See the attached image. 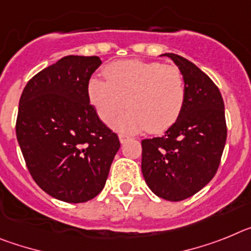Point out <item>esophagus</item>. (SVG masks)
Returning a JSON list of instances; mask_svg holds the SVG:
<instances>
[{
  "mask_svg": "<svg viewBox=\"0 0 251 251\" xmlns=\"http://www.w3.org/2000/svg\"><path fill=\"white\" fill-rule=\"evenodd\" d=\"M119 139H120V143L124 144V143H125V141H127L130 138H128L127 135H125V134H120L119 135Z\"/></svg>",
  "mask_w": 251,
  "mask_h": 251,
  "instance_id": "34e87169",
  "label": "esophagus"
}]
</instances>
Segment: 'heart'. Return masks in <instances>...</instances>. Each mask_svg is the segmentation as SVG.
Here are the masks:
<instances>
[{"label":"heart","instance_id":"obj_1","mask_svg":"<svg viewBox=\"0 0 251 251\" xmlns=\"http://www.w3.org/2000/svg\"><path fill=\"white\" fill-rule=\"evenodd\" d=\"M106 80L92 77L87 96L106 125L112 124L126 106L131 110L117 121L121 132L149 130L162 134L177 123L186 103V80L177 65L130 59L108 64Z\"/></svg>","mask_w":251,"mask_h":251}]
</instances>
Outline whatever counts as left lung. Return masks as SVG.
Masks as SVG:
<instances>
[{"mask_svg": "<svg viewBox=\"0 0 251 251\" xmlns=\"http://www.w3.org/2000/svg\"><path fill=\"white\" fill-rule=\"evenodd\" d=\"M165 55L183 73L186 103L164 136L141 141V171L158 197L177 202L196 195L215 177L227 127L224 100L212 79L186 58Z\"/></svg>", "mask_w": 251, "mask_h": 251, "instance_id": "obj_1", "label": "left lung"}]
</instances>
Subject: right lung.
Here are the masks:
<instances>
[{"mask_svg":"<svg viewBox=\"0 0 251 251\" xmlns=\"http://www.w3.org/2000/svg\"><path fill=\"white\" fill-rule=\"evenodd\" d=\"M99 56L68 55L27 82L19 103L16 136L32 179L51 197L80 203L103 189L120 149L99 119L87 83Z\"/></svg>","mask_w":251,"mask_h":251,"instance_id":"add662e5","label":"right lung"}]
</instances>
